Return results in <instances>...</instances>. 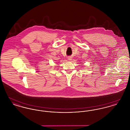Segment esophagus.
I'll use <instances>...</instances> for the list:
<instances>
[{
    "label": "esophagus",
    "mask_w": 130,
    "mask_h": 130,
    "mask_svg": "<svg viewBox=\"0 0 130 130\" xmlns=\"http://www.w3.org/2000/svg\"><path fill=\"white\" fill-rule=\"evenodd\" d=\"M71 59H72V58H71V57H68V60H71Z\"/></svg>",
    "instance_id": "esophagus-1"
}]
</instances>
